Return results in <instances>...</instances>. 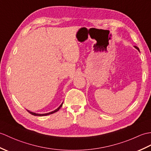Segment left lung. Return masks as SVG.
Listing matches in <instances>:
<instances>
[{
    "label": "left lung",
    "instance_id": "obj_1",
    "mask_svg": "<svg viewBox=\"0 0 151 151\" xmlns=\"http://www.w3.org/2000/svg\"><path fill=\"white\" fill-rule=\"evenodd\" d=\"M134 47H136V49H137V50H138V51H139V48H138V47H136V46H134Z\"/></svg>",
    "mask_w": 151,
    "mask_h": 151
}]
</instances>
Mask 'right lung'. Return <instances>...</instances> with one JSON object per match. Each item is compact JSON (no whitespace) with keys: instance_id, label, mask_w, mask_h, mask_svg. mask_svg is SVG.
<instances>
[{"instance_id":"right-lung-1","label":"right lung","mask_w":151,"mask_h":151,"mask_svg":"<svg viewBox=\"0 0 151 151\" xmlns=\"http://www.w3.org/2000/svg\"><path fill=\"white\" fill-rule=\"evenodd\" d=\"M63 104V103H62ZM62 104L60 105V107H58V108H57V109L56 110H55L54 111H52V112H50V113H46V114H36V113H32V112H30V111H27L28 112H29V113L31 114H32V115H34V116H47V115H49V114H52V113H56V112H57L61 108V107L62 106Z\"/></svg>"}]
</instances>
